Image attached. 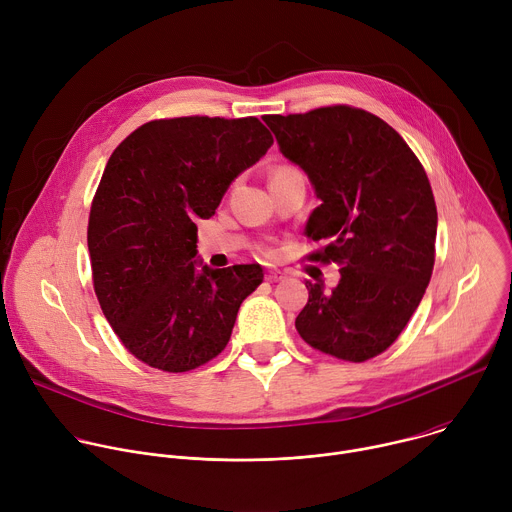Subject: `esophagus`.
<instances>
[{"label":"esophagus","mask_w":512,"mask_h":512,"mask_svg":"<svg viewBox=\"0 0 512 512\" xmlns=\"http://www.w3.org/2000/svg\"><path fill=\"white\" fill-rule=\"evenodd\" d=\"M285 275L281 273V271H269L267 275H265V281H269V283H277V281H281Z\"/></svg>","instance_id":"esophagus-1"}]
</instances>
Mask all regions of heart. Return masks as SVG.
<instances>
[{
    "instance_id": "1",
    "label": "heart",
    "mask_w": 512,
    "mask_h": 512,
    "mask_svg": "<svg viewBox=\"0 0 512 512\" xmlns=\"http://www.w3.org/2000/svg\"><path fill=\"white\" fill-rule=\"evenodd\" d=\"M279 170H285V168H277V170H275V172H279Z\"/></svg>"
}]
</instances>
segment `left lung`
I'll list each match as a JSON object with an SVG mask.
<instances>
[{
    "instance_id": "1",
    "label": "left lung",
    "mask_w": 512,
    "mask_h": 512,
    "mask_svg": "<svg viewBox=\"0 0 512 512\" xmlns=\"http://www.w3.org/2000/svg\"><path fill=\"white\" fill-rule=\"evenodd\" d=\"M263 119L322 200L306 235L326 245L308 259L340 265L332 291L306 281L310 300L296 328L324 354L369 360L397 340L431 279L437 208L427 174L405 139L364 109Z\"/></svg>"
}]
</instances>
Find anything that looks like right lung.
<instances>
[{"mask_svg":"<svg viewBox=\"0 0 512 512\" xmlns=\"http://www.w3.org/2000/svg\"><path fill=\"white\" fill-rule=\"evenodd\" d=\"M273 137L257 117H174L143 123L111 154L95 192L87 243L101 310L148 367L186 373L229 344L257 263L196 269V221Z\"/></svg>","mask_w":512,"mask_h":512,"instance_id":"1","label":"right lung"}]
</instances>
